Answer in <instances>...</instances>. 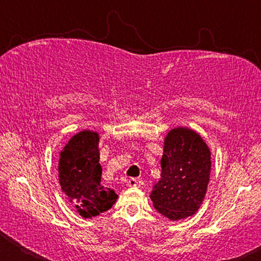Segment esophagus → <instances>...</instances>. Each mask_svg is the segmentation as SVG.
Masks as SVG:
<instances>
[{
    "label": "esophagus",
    "instance_id": "esophagus-1",
    "mask_svg": "<svg viewBox=\"0 0 261 261\" xmlns=\"http://www.w3.org/2000/svg\"><path fill=\"white\" fill-rule=\"evenodd\" d=\"M127 185H129L130 188L137 187V185H138V180H137V178H135V177H131V178H129V180H127Z\"/></svg>",
    "mask_w": 261,
    "mask_h": 261
}]
</instances>
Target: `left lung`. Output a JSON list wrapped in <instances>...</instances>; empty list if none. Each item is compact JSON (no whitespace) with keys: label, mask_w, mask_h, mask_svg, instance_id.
<instances>
[{"label":"left lung","mask_w":261,"mask_h":261,"mask_svg":"<svg viewBox=\"0 0 261 261\" xmlns=\"http://www.w3.org/2000/svg\"><path fill=\"white\" fill-rule=\"evenodd\" d=\"M161 169V178L149 196L155 210L173 221L193 215L210 182L208 146L193 130L173 129L166 137Z\"/></svg>","instance_id":"obj_1"}]
</instances>
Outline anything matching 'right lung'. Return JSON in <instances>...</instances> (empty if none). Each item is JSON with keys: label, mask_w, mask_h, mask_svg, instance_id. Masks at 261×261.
Instances as JSON below:
<instances>
[{"label": "right lung", "mask_w": 261, "mask_h": 261, "mask_svg": "<svg viewBox=\"0 0 261 261\" xmlns=\"http://www.w3.org/2000/svg\"><path fill=\"white\" fill-rule=\"evenodd\" d=\"M99 136L82 131L60 152L59 178L62 191L83 218H92L112 208L117 199L113 190L101 185Z\"/></svg>", "instance_id": "right-lung-1"}]
</instances>
